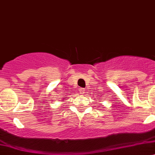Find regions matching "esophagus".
Wrapping results in <instances>:
<instances>
[{"instance_id":"1","label":"esophagus","mask_w":155,"mask_h":155,"mask_svg":"<svg viewBox=\"0 0 155 155\" xmlns=\"http://www.w3.org/2000/svg\"><path fill=\"white\" fill-rule=\"evenodd\" d=\"M79 92H80V94L84 95V94H85V89L84 88H80V89H79Z\"/></svg>"}]
</instances>
